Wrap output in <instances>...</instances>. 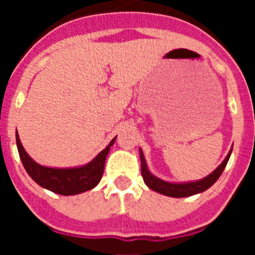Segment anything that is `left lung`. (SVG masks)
Instances as JSON below:
<instances>
[{"instance_id": "8db88e82", "label": "left lung", "mask_w": 255, "mask_h": 255, "mask_svg": "<svg viewBox=\"0 0 255 255\" xmlns=\"http://www.w3.org/2000/svg\"><path fill=\"white\" fill-rule=\"evenodd\" d=\"M231 150L229 152V154H227V157L225 158V161L222 162V163H221L220 166H218V167L211 173V175L204 177L203 180H199V181H195V182H185V184H172V182L163 181V180L158 179V177L153 176L152 173L148 171L147 163H145V158H144V154L140 149L141 176H143L144 182L147 184L148 188L157 191V193H159V194L167 195V197H172V198L190 197V195L198 194V193H202V191L207 190V189L211 188V186L217 181L218 177L221 176V173L224 172L227 162H229L230 155H231Z\"/></svg>"}]
</instances>
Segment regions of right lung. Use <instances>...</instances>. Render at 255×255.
Listing matches in <instances>:
<instances>
[{
    "instance_id": "add662e5",
    "label": "right lung",
    "mask_w": 255,
    "mask_h": 255,
    "mask_svg": "<svg viewBox=\"0 0 255 255\" xmlns=\"http://www.w3.org/2000/svg\"><path fill=\"white\" fill-rule=\"evenodd\" d=\"M116 138L111 140L107 147L97 155L96 158L83 167L76 168H51L40 166L28 155L22 148L21 141L16 131V144L22 166L29 173V176L42 188L57 193L61 195H75L91 190L98 185L105 170V161Z\"/></svg>"
}]
</instances>
